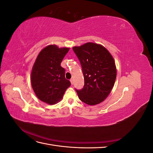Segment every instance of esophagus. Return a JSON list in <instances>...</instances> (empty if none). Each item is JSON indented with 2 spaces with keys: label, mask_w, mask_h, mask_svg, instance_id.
I'll return each instance as SVG.
<instances>
[{
  "label": "esophagus",
  "mask_w": 153,
  "mask_h": 153,
  "mask_svg": "<svg viewBox=\"0 0 153 153\" xmlns=\"http://www.w3.org/2000/svg\"><path fill=\"white\" fill-rule=\"evenodd\" d=\"M70 82H71V85H73V79H70Z\"/></svg>",
  "instance_id": "1"
}]
</instances>
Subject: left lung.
<instances>
[{"label": "left lung", "mask_w": 153, "mask_h": 153, "mask_svg": "<svg viewBox=\"0 0 153 153\" xmlns=\"http://www.w3.org/2000/svg\"><path fill=\"white\" fill-rule=\"evenodd\" d=\"M80 61L84 78V86L75 89L78 98L87 105H94L105 100L112 91L117 75L112 55L103 46L87 43L74 47Z\"/></svg>", "instance_id": "left-lung-1"}]
</instances>
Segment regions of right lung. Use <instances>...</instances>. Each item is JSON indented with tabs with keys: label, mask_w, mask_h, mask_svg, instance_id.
Listing matches in <instances>:
<instances>
[{
	"label": "right lung",
	"mask_w": 153,
	"mask_h": 153,
	"mask_svg": "<svg viewBox=\"0 0 153 153\" xmlns=\"http://www.w3.org/2000/svg\"><path fill=\"white\" fill-rule=\"evenodd\" d=\"M68 48L49 45L39 52L31 72V84L36 96L45 103L53 105L61 101L71 85L61 66Z\"/></svg>",
	"instance_id": "1"
}]
</instances>
